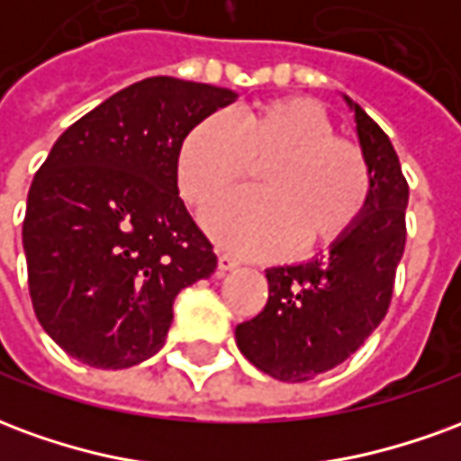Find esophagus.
Wrapping results in <instances>:
<instances>
[{"mask_svg": "<svg viewBox=\"0 0 461 461\" xmlns=\"http://www.w3.org/2000/svg\"><path fill=\"white\" fill-rule=\"evenodd\" d=\"M237 267H240V261L234 259L231 254H224V251L217 254V271H220V274H227V271L237 269Z\"/></svg>", "mask_w": 461, "mask_h": 461, "instance_id": "1", "label": "esophagus"}]
</instances>
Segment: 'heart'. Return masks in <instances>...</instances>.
I'll use <instances>...</instances> for the list:
<instances>
[{
    "label": "heart",
    "instance_id": "heart-1",
    "mask_svg": "<svg viewBox=\"0 0 461 461\" xmlns=\"http://www.w3.org/2000/svg\"><path fill=\"white\" fill-rule=\"evenodd\" d=\"M251 165H261L259 192L237 194L207 214L212 234L240 254L279 257L296 244L323 249L366 214L373 190L366 155L339 138L326 111L309 98H274L194 122L177 150L182 197L207 210Z\"/></svg>",
    "mask_w": 461,
    "mask_h": 461
}]
</instances>
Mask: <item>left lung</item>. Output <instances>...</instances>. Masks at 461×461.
<instances>
[{
	"label": "left lung",
	"mask_w": 461,
	"mask_h": 461,
	"mask_svg": "<svg viewBox=\"0 0 461 461\" xmlns=\"http://www.w3.org/2000/svg\"><path fill=\"white\" fill-rule=\"evenodd\" d=\"M367 167L370 202L353 231L326 254L267 269L269 299L259 316L237 326V346L261 373L303 383L340 366L385 319L405 251L407 180L383 128L353 104Z\"/></svg>",
	"instance_id": "1"
}]
</instances>
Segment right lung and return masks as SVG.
I'll return each instance as SVG.
<instances>
[{
    "instance_id": "1",
    "label": "right lung",
    "mask_w": 461,
    "mask_h": 461,
    "mask_svg": "<svg viewBox=\"0 0 461 461\" xmlns=\"http://www.w3.org/2000/svg\"><path fill=\"white\" fill-rule=\"evenodd\" d=\"M230 88L152 76L66 128L26 200L29 294L39 323L91 367L138 366L165 346L172 303L217 269L177 192V150Z\"/></svg>"
}]
</instances>
